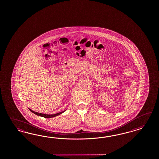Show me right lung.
<instances>
[{"label":"right lung","instance_id":"right-lung-1","mask_svg":"<svg viewBox=\"0 0 159 159\" xmlns=\"http://www.w3.org/2000/svg\"><path fill=\"white\" fill-rule=\"evenodd\" d=\"M29 109L30 110V111H31L33 113H34L35 115L40 116H42V117L45 118H53V117H55V116H59V115L62 114L63 112H64L66 110L62 111V112H58V113L55 114H42V113L37 112H35V111L31 110L30 109V108H29Z\"/></svg>","mask_w":159,"mask_h":159}]
</instances>
